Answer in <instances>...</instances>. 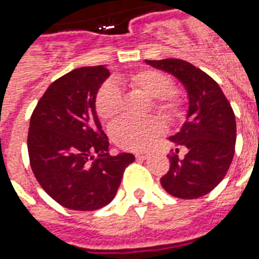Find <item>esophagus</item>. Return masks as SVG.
I'll list each match as a JSON object with an SVG mask.
<instances>
[{
    "instance_id": "esophagus-1",
    "label": "esophagus",
    "mask_w": 259,
    "mask_h": 259,
    "mask_svg": "<svg viewBox=\"0 0 259 259\" xmlns=\"http://www.w3.org/2000/svg\"><path fill=\"white\" fill-rule=\"evenodd\" d=\"M134 156H136L137 160H145V158L148 157V153H146V152H137Z\"/></svg>"
}]
</instances>
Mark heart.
<instances>
[{"mask_svg":"<svg viewBox=\"0 0 259 259\" xmlns=\"http://www.w3.org/2000/svg\"><path fill=\"white\" fill-rule=\"evenodd\" d=\"M125 83L130 89L138 90L153 98V107L169 122L180 121L184 117V101L172 90V79L165 72L144 68L127 75ZM95 109L99 118L105 122L113 121L121 113L122 95L114 83L106 82L99 89L95 99ZM161 132L162 123L156 117L142 121L119 119L110 127V137L121 149L140 150L149 145Z\"/></svg>","mask_w":259,"mask_h":259,"instance_id":"b5f03b06","label":"heart"}]
</instances>
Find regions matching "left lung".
I'll return each instance as SVG.
<instances>
[{"label": "left lung", "mask_w": 259, "mask_h": 259, "mask_svg": "<svg viewBox=\"0 0 259 259\" xmlns=\"http://www.w3.org/2000/svg\"><path fill=\"white\" fill-rule=\"evenodd\" d=\"M146 63L175 75L189 97L187 121L169 138L176 149L168 154L169 170L160 183L175 197L204 196L225 179L234 158L237 123L233 107L219 84L191 63L181 59ZM180 149L186 152L184 158L178 156Z\"/></svg>", "instance_id": "8db88e82"}]
</instances>
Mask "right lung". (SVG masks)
Instances as JSON below:
<instances>
[{
	"label": "right lung",
	"mask_w": 259,
	"mask_h": 259,
	"mask_svg": "<svg viewBox=\"0 0 259 259\" xmlns=\"http://www.w3.org/2000/svg\"><path fill=\"white\" fill-rule=\"evenodd\" d=\"M109 75L103 66L63 75L42 94L30 117V168L41 188L66 208L94 211L109 204L134 161L132 153L110 156L109 138L95 113L98 90Z\"/></svg>",
	"instance_id": "obj_1"
}]
</instances>
